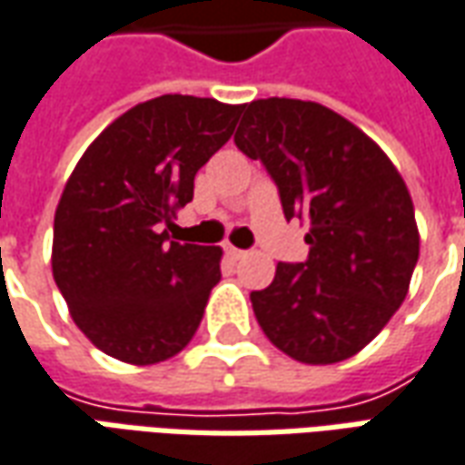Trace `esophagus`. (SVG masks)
I'll list each match as a JSON object with an SVG mask.
<instances>
[{"instance_id": "34e87169", "label": "esophagus", "mask_w": 465, "mask_h": 465, "mask_svg": "<svg viewBox=\"0 0 465 465\" xmlns=\"http://www.w3.org/2000/svg\"><path fill=\"white\" fill-rule=\"evenodd\" d=\"M226 256H229L232 262H239V259L246 256V252H243V249H236V246H226Z\"/></svg>"}]
</instances>
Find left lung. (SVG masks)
Listing matches in <instances>:
<instances>
[{"instance_id": "obj_1", "label": "left lung", "mask_w": 465, "mask_h": 465, "mask_svg": "<svg viewBox=\"0 0 465 465\" xmlns=\"http://www.w3.org/2000/svg\"><path fill=\"white\" fill-rule=\"evenodd\" d=\"M233 143L262 161L287 219L310 223V254L279 262L252 292L269 342L307 365L357 355L391 322L418 264L413 199L378 143L312 100L266 97L243 105Z\"/></svg>"}]
</instances>
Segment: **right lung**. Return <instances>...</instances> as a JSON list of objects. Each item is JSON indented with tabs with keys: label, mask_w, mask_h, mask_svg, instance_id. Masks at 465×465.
<instances>
[{
	"label": "right lung",
	"mask_w": 465,
	"mask_h": 465,
	"mask_svg": "<svg viewBox=\"0 0 465 465\" xmlns=\"http://www.w3.org/2000/svg\"><path fill=\"white\" fill-rule=\"evenodd\" d=\"M243 105L161 95L87 145L54 211L52 277L74 324L105 355L155 365L196 334L222 279V246L171 242L163 223L232 138Z\"/></svg>",
	"instance_id": "add662e5"
}]
</instances>
